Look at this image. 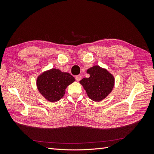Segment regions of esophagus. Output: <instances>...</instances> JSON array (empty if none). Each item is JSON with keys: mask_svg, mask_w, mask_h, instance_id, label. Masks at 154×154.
Here are the masks:
<instances>
[{"mask_svg": "<svg viewBox=\"0 0 154 154\" xmlns=\"http://www.w3.org/2000/svg\"><path fill=\"white\" fill-rule=\"evenodd\" d=\"M81 79H82L81 75H77V76H76V81H78V82L80 81V80H81Z\"/></svg>", "mask_w": 154, "mask_h": 154, "instance_id": "esophagus-1", "label": "esophagus"}]
</instances>
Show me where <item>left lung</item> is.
<instances>
[{"label": "left lung", "instance_id": "8db88e82", "mask_svg": "<svg viewBox=\"0 0 154 154\" xmlns=\"http://www.w3.org/2000/svg\"><path fill=\"white\" fill-rule=\"evenodd\" d=\"M87 72L90 76L83 78L80 83L92 101L103 100L112 90L114 85V76L105 69L97 66L88 69Z\"/></svg>", "mask_w": 154, "mask_h": 154}]
</instances>
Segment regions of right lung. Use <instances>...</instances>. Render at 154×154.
<instances>
[{"instance_id":"1","label":"right lung","mask_w":154,"mask_h":154,"mask_svg":"<svg viewBox=\"0 0 154 154\" xmlns=\"http://www.w3.org/2000/svg\"><path fill=\"white\" fill-rule=\"evenodd\" d=\"M74 81L75 79L69 73L52 69L40 74L36 80V85L46 100L56 102L62 98L67 87Z\"/></svg>"}]
</instances>
